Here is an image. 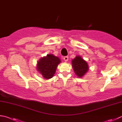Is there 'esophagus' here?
Returning a JSON list of instances; mask_svg holds the SVG:
<instances>
[{
    "label": "esophagus",
    "instance_id": "obj_1",
    "mask_svg": "<svg viewBox=\"0 0 122 122\" xmlns=\"http://www.w3.org/2000/svg\"><path fill=\"white\" fill-rule=\"evenodd\" d=\"M63 60H65L66 62H67L68 60V56H64L63 57Z\"/></svg>",
    "mask_w": 122,
    "mask_h": 122
}]
</instances>
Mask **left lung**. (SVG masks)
<instances>
[{
  "label": "left lung",
  "instance_id": "obj_1",
  "mask_svg": "<svg viewBox=\"0 0 122 122\" xmlns=\"http://www.w3.org/2000/svg\"><path fill=\"white\" fill-rule=\"evenodd\" d=\"M72 65L75 74L79 78L83 77L88 70V64L79 56L72 60Z\"/></svg>",
  "mask_w": 122,
  "mask_h": 122
}]
</instances>
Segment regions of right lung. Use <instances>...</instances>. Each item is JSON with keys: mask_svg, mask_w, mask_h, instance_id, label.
<instances>
[{"mask_svg": "<svg viewBox=\"0 0 122 122\" xmlns=\"http://www.w3.org/2000/svg\"><path fill=\"white\" fill-rule=\"evenodd\" d=\"M61 62L59 57L53 54H48L39 60L37 69L45 79L51 78L54 75L58 64Z\"/></svg>", "mask_w": 122, "mask_h": 122, "instance_id": "obj_1", "label": "right lung"}]
</instances>
